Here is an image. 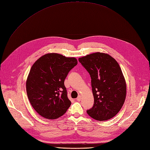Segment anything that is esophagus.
I'll list each match as a JSON object with an SVG mask.
<instances>
[{"label":"esophagus","mask_w":150,"mask_h":150,"mask_svg":"<svg viewBox=\"0 0 150 150\" xmlns=\"http://www.w3.org/2000/svg\"><path fill=\"white\" fill-rule=\"evenodd\" d=\"M81 99V96H78V97L76 98V100L77 101H80Z\"/></svg>","instance_id":"obj_1"}]
</instances>
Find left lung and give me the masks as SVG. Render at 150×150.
I'll use <instances>...</instances> for the list:
<instances>
[{
    "label": "left lung",
    "mask_w": 150,
    "mask_h": 150,
    "mask_svg": "<svg viewBox=\"0 0 150 150\" xmlns=\"http://www.w3.org/2000/svg\"><path fill=\"white\" fill-rule=\"evenodd\" d=\"M91 78L94 105L87 113L105 121L118 113L126 97V83L118 63L110 55L97 52L79 59Z\"/></svg>",
    "instance_id": "left-lung-1"
}]
</instances>
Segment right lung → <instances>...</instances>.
Masks as SVG:
<instances>
[{
	"instance_id": "add662e5",
	"label": "right lung",
	"mask_w": 150,
	"mask_h": 150,
	"mask_svg": "<svg viewBox=\"0 0 150 150\" xmlns=\"http://www.w3.org/2000/svg\"><path fill=\"white\" fill-rule=\"evenodd\" d=\"M78 64L75 57L47 53L38 59L30 70L26 92L31 105L45 118L54 120L66 112L71 105L64 80Z\"/></svg>"
}]
</instances>
